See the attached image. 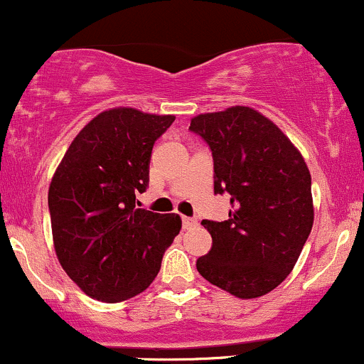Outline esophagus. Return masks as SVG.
<instances>
[{
    "mask_svg": "<svg viewBox=\"0 0 364 364\" xmlns=\"http://www.w3.org/2000/svg\"><path fill=\"white\" fill-rule=\"evenodd\" d=\"M195 225H197V219L195 218H188V215H185V218H183V228H185V230H190V228Z\"/></svg>",
    "mask_w": 364,
    "mask_h": 364,
    "instance_id": "1",
    "label": "esophagus"
}]
</instances>
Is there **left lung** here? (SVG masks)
Wrapping results in <instances>:
<instances>
[{
	"label": "left lung",
	"mask_w": 364,
	"mask_h": 364,
	"mask_svg": "<svg viewBox=\"0 0 364 364\" xmlns=\"http://www.w3.org/2000/svg\"><path fill=\"white\" fill-rule=\"evenodd\" d=\"M190 131L213 151L214 193L231 197L226 221H202L213 249L197 259L198 273L235 297H261L289 277L311 233L309 169L278 126L249 107L197 115Z\"/></svg>",
	"instance_id": "left-lung-1"
}]
</instances>
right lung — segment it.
Masks as SVG:
<instances>
[{
	"mask_svg": "<svg viewBox=\"0 0 364 364\" xmlns=\"http://www.w3.org/2000/svg\"><path fill=\"white\" fill-rule=\"evenodd\" d=\"M174 115L112 109L82 127L48 191L55 252L81 290L121 302L149 289L181 230L178 214L136 209L151 149Z\"/></svg>",
	"mask_w": 364,
	"mask_h": 364,
	"instance_id": "obj_1",
	"label": "right lung"
}]
</instances>
